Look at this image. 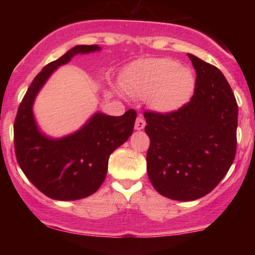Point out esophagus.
<instances>
[{"label": "esophagus", "mask_w": 255, "mask_h": 255, "mask_svg": "<svg viewBox=\"0 0 255 255\" xmlns=\"http://www.w3.org/2000/svg\"><path fill=\"white\" fill-rule=\"evenodd\" d=\"M145 125H146V122L144 118H142L141 116H138L137 120H135V124H134L135 130H142V128H145Z\"/></svg>", "instance_id": "1"}]
</instances>
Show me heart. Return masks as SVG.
Returning a JSON list of instances; mask_svg holds the SVG:
<instances>
[{"instance_id":"1","label":"heart","mask_w":255,"mask_h":255,"mask_svg":"<svg viewBox=\"0 0 255 255\" xmlns=\"http://www.w3.org/2000/svg\"><path fill=\"white\" fill-rule=\"evenodd\" d=\"M123 87L132 97L148 99L156 113L169 114L187 102L194 92L195 79L190 69L173 59H144L131 66Z\"/></svg>"}]
</instances>
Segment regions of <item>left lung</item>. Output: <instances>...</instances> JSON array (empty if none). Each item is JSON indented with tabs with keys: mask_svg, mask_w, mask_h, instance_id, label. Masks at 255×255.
<instances>
[{
	"mask_svg": "<svg viewBox=\"0 0 255 255\" xmlns=\"http://www.w3.org/2000/svg\"><path fill=\"white\" fill-rule=\"evenodd\" d=\"M196 71L191 100L169 114L145 111L147 174L154 189L175 201L210 193L236 156L238 104L217 67L188 53Z\"/></svg>",
	"mask_w": 255,
	"mask_h": 255,
	"instance_id": "8db88e82",
	"label": "left lung"
}]
</instances>
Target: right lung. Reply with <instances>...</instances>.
<instances>
[{
	"label": "right lung",
	"instance_id": "add662e5",
	"mask_svg": "<svg viewBox=\"0 0 255 255\" xmlns=\"http://www.w3.org/2000/svg\"><path fill=\"white\" fill-rule=\"evenodd\" d=\"M100 50L99 45H78L45 66L17 111L13 124L17 161L30 182L53 200L74 201L95 193L106 179L110 154L133 132L137 117L133 109L123 116L96 113L80 130L57 139L41 133L37 127L33 102L52 73L76 54Z\"/></svg>",
	"mask_w": 255,
	"mask_h": 255
}]
</instances>
